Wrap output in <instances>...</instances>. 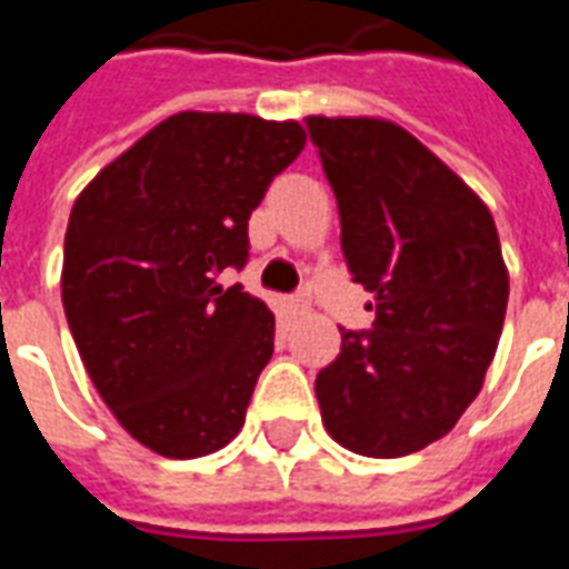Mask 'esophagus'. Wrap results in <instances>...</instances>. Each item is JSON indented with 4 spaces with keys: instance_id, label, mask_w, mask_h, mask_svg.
I'll list each match as a JSON object with an SVG mask.
<instances>
[{
    "instance_id": "obj_1",
    "label": "esophagus",
    "mask_w": 569,
    "mask_h": 569,
    "mask_svg": "<svg viewBox=\"0 0 569 569\" xmlns=\"http://www.w3.org/2000/svg\"><path fill=\"white\" fill-rule=\"evenodd\" d=\"M286 308H289V313H305V310L310 308V301L305 296H296V298H289V305H286Z\"/></svg>"
}]
</instances>
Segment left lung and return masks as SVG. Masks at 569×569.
Returning a JSON list of instances; mask_svg holds the SVG:
<instances>
[{
    "mask_svg": "<svg viewBox=\"0 0 569 569\" xmlns=\"http://www.w3.org/2000/svg\"><path fill=\"white\" fill-rule=\"evenodd\" d=\"M338 200L353 283L375 296L366 332L317 375L322 423L366 457H406L451 432L497 353L509 271L493 216L408 130L310 116Z\"/></svg>",
    "mask_w": 569,
    "mask_h": 569,
    "instance_id": "left-lung-1",
    "label": "left lung"
}]
</instances>
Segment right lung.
I'll use <instances>...</instances> for the list:
<instances>
[{"mask_svg":"<svg viewBox=\"0 0 569 569\" xmlns=\"http://www.w3.org/2000/svg\"><path fill=\"white\" fill-rule=\"evenodd\" d=\"M308 142L298 121L179 112L106 163L69 212L63 310L118 423L191 460L234 439L273 353V313L219 277L249 259L247 224Z\"/></svg>","mask_w":569,"mask_h":569,"instance_id":"obj_1","label":"right lung"}]
</instances>
